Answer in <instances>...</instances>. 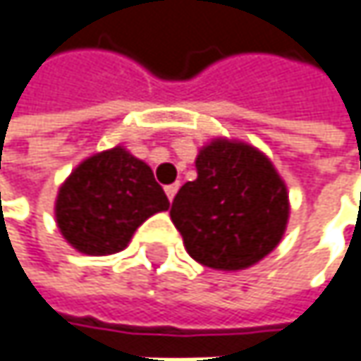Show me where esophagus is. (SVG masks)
Here are the masks:
<instances>
[{
    "mask_svg": "<svg viewBox=\"0 0 361 361\" xmlns=\"http://www.w3.org/2000/svg\"><path fill=\"white\" fill-rule=\"evenodd\" d=\"M176 191H178V183H174V185H168V187H166V195H168V200H170V202L174 200Z\"/></svg>",
    "mask_w": 361,
    "mask_h": 361,
    "instance_id": "1",
    "label": "esophagus"
}]
</instances>
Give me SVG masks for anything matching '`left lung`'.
<instances>
[{"label": "left lung", "instance_id": "left-lung-1", "mask_svg": "<svg viewBox=\"0 0 361 361\" xmlns=\"http://www.w3.org/2000/svg\"><path fill=\"white\" fill-rule=\"evenodd\" d=\"M197 178L185 183L170 208L185 248L197 263L240 271L279 244L290 214L288 191L269 157L227 138L202 147Z\"/></svg>", "mask_w": 361, "mask_h": 361}]
</instances>
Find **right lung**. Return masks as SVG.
<instances>
[{
	"mask_svg": "<svg viewBox=\"0 0 361 361\" xmlns=\"http://www.w3.org/2000/svg\"><path fill=\"white\" fill-rule=\"evenodd\" d=\"M168 206L153 170L123 147H113L71 172L59 189L54 214L78 252L104 257L123 250L134 231Z\"/></svg>",
	"mask_w": 361,
	"mask_h": 361,
	"instance_id": "add662e5",
	"label": "right lung"
}]
</instances>
